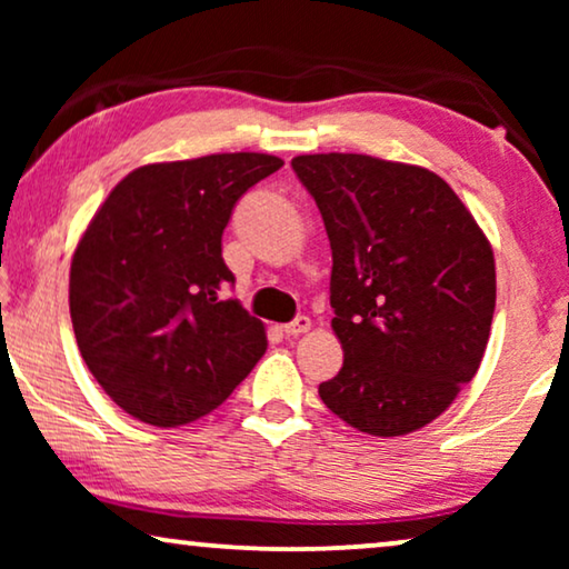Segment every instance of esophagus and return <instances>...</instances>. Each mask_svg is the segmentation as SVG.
Wrapping results in <instances>:
<instances>
[{"instance_id":"1","label":"esophagus","mask_w":569,"mask_h":569,"mask_svg":"<svg viewBox=\"0 0 569 569\" xmlns=\"http://www.w3.org/2000/svg\"><path fill=\"white\" fill-rule=\"evenodd\" d=\"M308 329H310V318L308 316H298L295 321L282 326V331L287 333V337H300V333H306Z\"/></svg>"}]
</instances>
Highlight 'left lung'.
Instances as JSON below:
<instances>
[{
	"mask_svg": "<svg viewBox=\"0 0 569 569\" xmlns=\"http://www.w3.org/2000/svg\"><path fill=\"white\" fill-rule=\"evenodd\" d=\"M292 170L331 240L339 376L318 396L376 438L430 425L477 376L495 316V256L432 170L370 154H300Z\"/></svg>",
	"mask_w": 569,
	"mask_h": 569,
	"instance_id": "left-lung-1",
	"label": "left lung"
}]
</instances>
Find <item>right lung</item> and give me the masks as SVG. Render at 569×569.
Segmentation results:
<instances>
[{
  "label": "right lung",
  "instance_id": "right-lung-1",
  "mask_svg": "<svg viewBox=\"0 0 569 569\" xmlns=\"http://www.w3.org/2000/svg\"><path fill=\"white\" fill-rule=\"evenodd\" d=\"M284 162L224 152L131 170L72 256L69 313L100 388L139 422L189 425L220 407L267 352L222 259L232 207Z\"/></svg>",
  "mask_w": 569,
  "mask_h": 569
}]
</instances>
